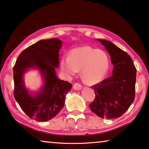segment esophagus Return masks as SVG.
Wrapping results in <instances>:
<instances>
[{
    "label": "esophagus",
    "mask_w": 149,
    "mask_h": 149,
    "mask_svg": "<svg viewBox=\"0 0 149 149\" xmlns=\"http://www.w3.org/2000/svg\"><path fill=\"white\" fill-rule=\"evenodd\" d=\"M73 87H74V89L76 91H79V90H81L82 89L81 85L79 84H77V83H76V84H74Z\"/></svg>",
    "instance_id": "esophagus-1"
}]
</instances>
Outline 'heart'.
I'll list each match as a JSON object with an SVG mask.
<instances>
[{
	"mask_svg": "<svg viewBox=\"0 0 149 149\" xmlns=\"http://www.w3.org/2000/svg\"><path fill=\"white\" fill-rule=\"evenodd\" d=\"M109 58L102 50L90 46L71 50L68 57H63L60 68L67 77L75 76L81 70V76L89 84H96L104 79L109 69Z\"/></svg>",
	"mask_w": 149,
	"mask_h": 149,
	"instance_id": "heart-1",
	"label": "heart"
}]
</instances>
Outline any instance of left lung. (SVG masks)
Wrapping results in <instances>:
<instances>
[{
    "label": "left lung",
    "mask_w": 149,
    "mask_h": 149,
    "mask_svg": "<svg viewBox=\"0 0 149 149\" xmlns=\"http://www.w3.org/2000/svg\"><path fill=\"white\" fill-rule=\"evenodd\" d=\"M97 41L109 53L114 68L112 76L93 86L95 99L89 107L100 118H117L134 101L137 70L127 52L110 41L99 39Z\"/></svg>",
    "instance_id": "8db88e82"
}]
</instances>
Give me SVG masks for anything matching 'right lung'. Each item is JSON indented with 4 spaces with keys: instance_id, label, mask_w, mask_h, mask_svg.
Returning a JSON list of instances; mask_svg holds the SVG:
<instances>
[{
    "instance_id": "obj_1",
    "label": "right lung",
    "mask_w": 149,
    "mask_h": 149,
    "mask_svg": "<svg viewBox=\"0 0 149 149\" xmlns=\"http://www.w3.org/2000/svg\"><path fill=\"white\" fill-rule=\"evenodd\" d=\"M62 45L58 39L39 41L21 52L13 68L15 99L30 118L38 122H47L58 114L72 87L56 74ZM32 69L38 70L43 79L42 87L33 93L26 87L23 79L24 74Z\"/></svg>"
}]
</instances>
